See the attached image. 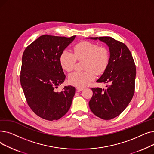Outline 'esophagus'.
<instances>
[{
    "label": "esophagus",
    "mask_w": 154,
    "mask_h": 154,
    "mask_svg": "<svg viewBox=\"0 0 154 154\" xmlns=\"http://www.w3.org/2000/svg\"><path fill=\"white\" fill-rule=\"evenodd\" d=\"M84 89V88H83V87H77V90L78 91H83Z\"/></svg>",
    "instance_id": "esophagus-1"
}]
</instances>
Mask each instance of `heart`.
Returning <instances> with one entry per match:
<instances>
[{"instance_id":"heart-1","label":"heart","mask_w":154,"mask_h":154,"mask_svg":"<svg viewBox=\"0 0 154 154\" xmlns=\"http://www.w3.org/2000/svg\"><path fill=\"white\" fill-rule=\"evenodd\" d=\"M73 52L63 50L60 56V63L63 69L70 72L75 68L78 60L85 59L84 69L85 71H75L69 75L70 84L83 87L89 84L96 77V73L101 74L108 65L109 53L106 47L98 46L89 42H82L77 43L73 48Z\"/></svg>"}]
</instances>
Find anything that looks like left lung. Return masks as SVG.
I'll list each match as a JSON object with an SVG mask.
<instances>
[{"label":"left lung","mask_w":154,"mask_h":154,"mask_svg":"<svg viewBox=\"0 0 154 154\" xmlns=\"http://www.w3.org/2000/svg\"><path fill=\"white\" fill-rule=\"evenodd\" d=\"M106 43L109 50L107 68L97 82L109 83L106 89L92 88L91 111L103 119L114 118L125 109L135 92L136 67L131 53L123 43L111 37L89 38Z\"/></svg>","instance_id":"left-lung-1"}]
</instances>
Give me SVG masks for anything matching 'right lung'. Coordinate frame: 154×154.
I'll return each mask as SVG.
<instances>
[{"mask_svg":"<svg viewBox=\"0 0 154 154\" xmlns=\"http://www.w3.org/2000/svg\"><path fill=\"white\" fill-rule=\"evenodd\" d=\"M75 37L43 35L23 53L20 75L22 88L32 111L45 119L57 120L71 106L75 94L74 87L65 86L59 92L55 88L65 79L60 56Z\"/></svg>","mask_w":154,"mask_h":154,"instance_id":"1","label":"right lung"}]
</instances>
